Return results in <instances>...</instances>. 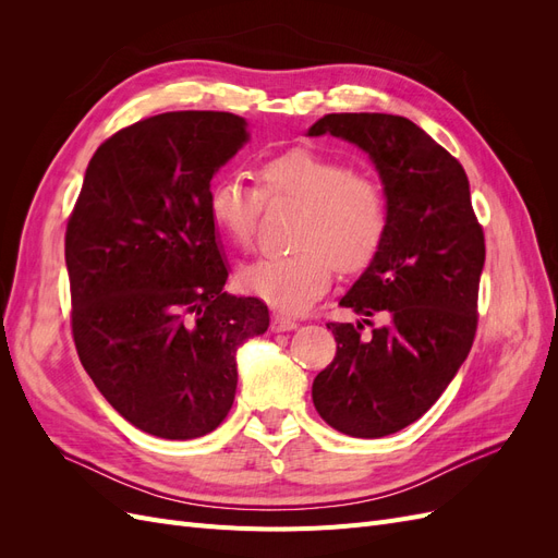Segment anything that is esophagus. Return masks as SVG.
Wrapping results in <instances>:
<instances>
[{
  "label": "esophagus",
  "mask_w": 558,
  "mask_h": 558,
  "mask_svg": "<svg viewBox=\"0 0 558 558\" xmlns=\"http://www.w3.org/2000/svg\"><path fill=\"white\" fill-rule=\"evenodd\" d=\"M298 328V320L291 316H283V314H272V330L275 332H289Z\"/></svg>",
  "instance_id": "esophagus-1"
}]
</instances>
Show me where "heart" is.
Here are the masks:
<instances>
[{
	"label": "heart",
	"mask_w": 558,
	"mask_h": 558,
	"mask_svg": "<svg viewBox=\"0 0 558 558\" xmlns=\"http://www.w3.org/2000/svg\"><path fill=\"white\" fill-rule=\"evenodd\" d=\"M267 197L302 202L293 242L300 248L253 260L240 272L244 289L286 312H300L324 293L335 265L356 272L379 251L388 209L379 183L353 174L351 165L312 148H291L258 167ZM260 191L242 177H221L207 193L214 226L242 248L256 238Z\"/></svg>",
	"instance_id": "b5f03b06"
}]
</instances>
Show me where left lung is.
<instances>
[{"instance_id": "1", "label": "left lung", "mask_w": 558, "mask_h": 558, "mask_svg": "<svg viewBox=\"0 0 558 558\" xmlns=\"http://www.w3.org/2000/svg\"><path fill=\"white\" fill-rule=\"evenodd\" d=\"M307 134L356 144L384 185V242L340 300L365 318L328 324L337 353L312 386L328 426L351 437H384L424 416L468 359L484 232L461 162L408 118L328 113ZM377 313L385 326L361 338Z\"/></svg>"}]
</instances>
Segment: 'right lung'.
<instances>
[{
  "label": "right lung",
  "mask_w": 558,
  "mask_h": 558,
  "mask_svg": "<svg viewBox=\"0 0 558 558\" xmlns=\"http://www.w3.org/2000/svg\"><path fill=\"white\" fill-rule=\"evenodd\" d=\"M248 142L226 111H170L95 150L64 234L72 332L97 391L134 428L193 440L238 391V349L263 335L258 298L223 291L207 211L214 174Z\"/></svg>",
  "instance_id": "add662e5"
}]
</instances>
